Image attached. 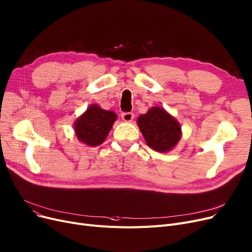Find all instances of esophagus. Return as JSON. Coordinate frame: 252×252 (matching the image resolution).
Listing matches in <instances>:
<instances>
[{
  "label": "esophagus",
  "instance_id": "esophagus-1",
  "mask_svg": "<svg viewBox=\"0 0 252 252\" xmlns=\"http://www.w3.org/2000/svg\"><path fill=\"white\" fill-rule=\"evenodd\" d=\"M122 118L124 119L125 122L129 123V122H131L134 119V113L133 112H123Z\"/></svg>",
  "mask_w": 252,
  "mask_h": 252
}]
</instances>
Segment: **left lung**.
I'll return each mask as SVG.
<instances>
[{
    "instance_id": "left-lung-1",
    "label": "left lung",
    "mask_w": 252,
    "mask_h": 252,
    "mask_svg": "<svg viewBox=\"0 0 252 252\" xmlns=\"http://www.w3.org/2000/svg\"><path fill=\"white\" fill-rule=\"evenodd\" d=\"M138 126L148 146L156 151L167 152L181 139L179 123L159 107H153L146 114L140 115Z\"/></svg>"
}]
</instances>
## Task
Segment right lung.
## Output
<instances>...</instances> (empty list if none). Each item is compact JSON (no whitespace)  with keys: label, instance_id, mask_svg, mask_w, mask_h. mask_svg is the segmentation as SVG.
I'll use <instances>...</instances> for the list:
<instances>
[{"label":"right lung","instance_id":"right-lung-1","mask_svg":"<svg viewBox=\"0 0 252 252\" xmlns=\"http://www.w3.org/2000/svg\"><path fill=\"white\" fill-rule=\"evenodd\" d=\"M115 119L114 112L104 110L95 104L91 105L74 124L76 137L89 146H98L107 137Z\"/></svg>","mask_w":252,"mask_h":252}]
</instances>
